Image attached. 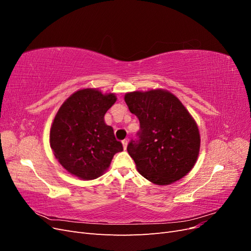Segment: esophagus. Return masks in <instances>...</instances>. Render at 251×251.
I'll return each mask as SVG.
<instances>
[{
	"label": "esophagus",
	"mask_w": 251,
	"mask_h": 251,
	"mask_svg": "<svg viewBox=\"0 0 251 251\" xmlns=\"http://www.w3.org/2000/svg\"><path fill=\"white\" fill-rule=\"evenodd\" d=\"M123 147H124V150H126V147H127V140H124V141H123Z\"/></svg>",
	"instance_id": "34e87169"
}]
</instances>
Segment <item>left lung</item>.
<instances>
[{"label":"left lung","instance_id":"8db88e82","mask_svg":"<svg viewBox=\"0 0 251 251\" xmlns=\"http://www.w3.org/2000/svg\"><path fill=\"white\" fill-rule=\"evenodd\" d=\"M140 123L139 139L127 153L136 169L157 185H169L192 171L200 151V132L193 116L168 90L134 91L125 95Z\"/></svg>","mask_w":251,"mask_h":251}]
</instances>
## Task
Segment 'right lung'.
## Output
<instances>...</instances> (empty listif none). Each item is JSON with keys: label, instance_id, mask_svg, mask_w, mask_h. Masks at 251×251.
Returning <instances> with one entry per match:
<instances>
[{"label": "right lung", "instance_id": "1", "mask_svg": "<svg viewBox=\"0 0 251 251\" xmlns=\"http://www.w3.org/2000/svg\"><path fill=\"white\" fill-rule=\"evenodd\" d=\"M116 100L115 93L86 88L74 92L60 105L50 127V148L72 176L81 180L100 177L113 156L124 150L103 118Z\"/></svg>", "mask_w": 251, "mask_h": 251}]
</instances>
